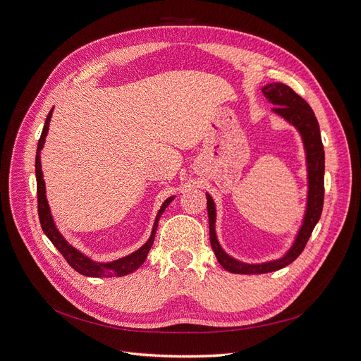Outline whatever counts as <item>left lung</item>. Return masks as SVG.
<instances>
[{
  "label": "left lung",
  "instance_id": "1",
  "mask_svg": "<svg viewBox=\"0 0 361 361\" xmlns=\"http://www.w3.org/2000/svg\"><path fill=\"white\" fill-rule=\"evenodd\" d=\"M264 95L276 104L273 110L288 122L293 123L302 135L305 151H307V163H308V204L307 213L304 217V225L300 229L297 241L288 251V254L281 260L270 262L264 264H245L233 260L225 251H223L217 243L214 221L216 210L212 197L207 194V212L210 223V243L212 248L217 257L219 263L223 269L232 273L239 274H262L279 270L293 263L297 257L304 251L307 241L310 239L312 232L322 216L323 200H324V149L322 144L319 122L314 116V111L308 106V102L300 97L293 88H289L285 83H269L263 88Z\"/></svg>",
  "mask_w": 361,
  "mask_h": 361
}]
</instances>
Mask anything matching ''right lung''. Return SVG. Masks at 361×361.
Wrapping results in <instances>:
<instances>
[{"mask_svg": "<svg viewBox=\"0 0 361 361\" xmlns=\"http://www.w3.org/2000/svg\"><path fill=\"white\" fill-rule=\"evenodd\" d=\"M51 110L47 116L45 125L41 133V138L38 141V148H37V159H35V173H37V194H38V216H39V221H41V228L44 231V233L48 236V239L53 245L61 252V255L64 257V260L71 264L78 273L83 274V276H91V278H111V276H125V274H129L132 271H135L138 269L147 259L148 251L152 247L154 243V236H156V231H157V223L159 219L161 216V213L164 212V209L169 205V202L173 200V197H170L169 200L164 201V204L161 205V209L157 214L156 223H154V228L151 232V236L148 239V243L145 245H142L138 251H135L133 254L123 257V259L111 262V263H95L92 260H90L87 255H83L82 252H79L76 248H73L71 244H67L66 239L60 235V232L57 231L53 217H51L49 209H48V202L45 198V183H44V178H42V170H41V160H39V154L41 149L44 147L45 142V136L48 132V126H49V118H51Z\"/></svg>", "mask_w": 361, "mask_h": 361, "instance_id": "add662e5", "label": "right lung"}]
</instances>
